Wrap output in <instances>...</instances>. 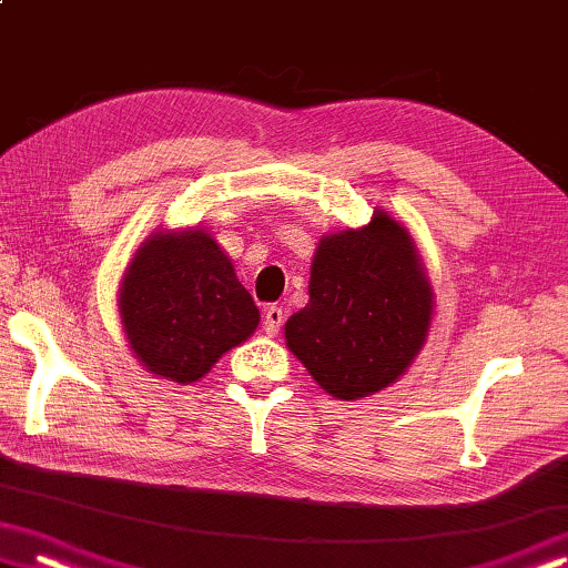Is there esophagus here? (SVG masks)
I'll return each mask as SVG.
<instances>
[{"label": "esophagus", "mask_w": 568, "mask_h": 568, "mask_svg": "<svg viewBox=\"0 0 568 568\" xmlns=\"http://www.w3.org/2000/svg\"><path fill=\"white\" fill-rule=\"evenodd\" d=\"M283 321H285V311L281 306H267L265 316H262V328H265L270 336H275L281 332Z\"/></svg>", "instance_id": "34e87169"}]
</instances>
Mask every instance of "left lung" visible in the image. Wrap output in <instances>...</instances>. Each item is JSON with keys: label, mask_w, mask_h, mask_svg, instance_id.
Listing matches in <instances>:
<instances>
[{"label": "left lung", "mask_w": 568, "mask_h": 568, "mask_svg": "<svg viewBox=\"0 0 568 568\" xmlns=\"http://www.w3.org/2000/svg\"><path fill=\"white\" fill-rule=\"evenodd\" d=\"M308 306L285 321V344L338 400H359L405 375L434 316L416 242L377 209L359 230L321 236Z\"/></svg>", "instance_id": "1"}]
</instances>
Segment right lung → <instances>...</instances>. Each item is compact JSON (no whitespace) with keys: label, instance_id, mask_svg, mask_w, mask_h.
Listing matches in <instances>:
<instances>
[{"label":"right lung","instance_id":"right-lung-1","mask_svg":"<svg viewBox=\"0 0 568 568\" xmlns=\"http://www.w3.org/2000/svg\"><path fill=\"white\" fill-rule=\"evenodd\" d=\"M116 303L142 367L181 385L201 379L260 324L230 255L203 230L155 232L142 242Z\"/></svg>","mask_w":568,"mask_h":568}]
</instances>
